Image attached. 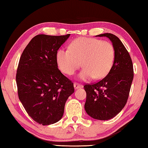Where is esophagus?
<instances>
[{
    "label": "esophagus",
    "instance_id": "esophagus-1",
    "mask_svg": "<svg viewBox=\"0 0 148 148\" xmlns=\"http://www.w3.org/2000/svg\"><path fill=\"white\" fill-rule=\"evenodd\" d=\"M73 86H74L75 89H79V88H82V87H83L82 85L79 84H77V83H74Z\"/></svg>",
    "mask_w": 148,
    "mask_h": 148
}]
</instances>
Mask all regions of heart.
I'll list each match as a JSON object with an SVG mask.
<instances>
[{
    "label": "heart",
    "instance_id": "obj_1",
    "mask_svg": "<svg viewBox=\"0 0 148 148\" xmlns=\"http://www.w3.org/2000/svg\"><path fill=\"white\" fill-rule=\"evenodd\" d=\"M114 56V46L110 42L81 37L73 40L69 50H58L56 58L59 69L67 75H73L82 65L84 69L78 79L88 81L105 77L112 67Z\"/></svg>",
    "mask_w": 148,
    "mask_h": 148
}]
</instances>
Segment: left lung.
I'll list each match as a JSON object with an SVG mask.
<instances>
[{
	"mask_svg": "<svg viewBox=\"0 0 148 148\" xmlns=\"http://www.w3.org/2000/svg\"><path fill=\"white\" fill-rule=\"evenodd\" d=\"M96 36L106 37L112 42L114 61L104 79L84 86L86 92L85 110L92 118L106 121L118 114L126 104L133 79V66L128 51L118 37L108 33Z\"/></svg>",
	"mask_w": 148,
	"mask_h": 148,
	"instance_id": "8db88e82",
	"label": "left lung"
}]
</instances>
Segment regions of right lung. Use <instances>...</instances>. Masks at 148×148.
<instances>
[{
    "label": "right lung",
    "mask_w": 148,
    "mask_h": 148,
    "mask_svg": "<svg viewBox=\"0 0 148 148\" xmlns=\"http://www.w3.org/2000/svg\"><path fill=\"white\" fill-rule=\"evenodd\" d=\"M70 36L40 34L27 44L18 64V96L36 123L54 124L63 116L64 105L74 92L73 84L58 68L56 52Z\"/></svg>",
    "instance_id": "1"
}]
</instances>
